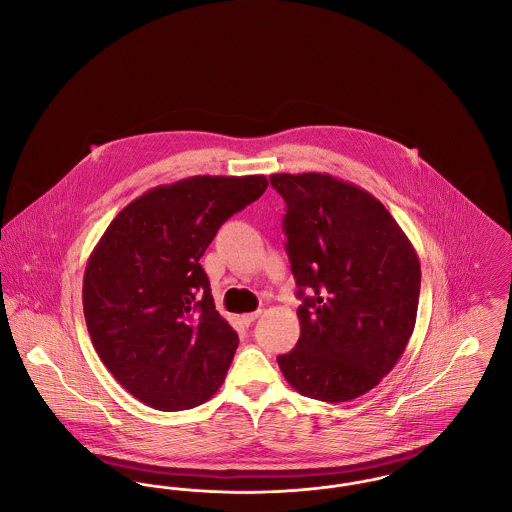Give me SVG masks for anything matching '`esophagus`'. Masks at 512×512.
Returning a JSON list of instances; mask_svg holds the SVG:
<instances>
[{
    "mask_svg": "<svg viewBox=\"0 0 512 512\" xmlns=\"http://www.w3.org/2000/svg\"><path fill=\"white\" fill-rule=\"evenodd\" d=\"M260 316H262V310H256V312H250V314H243V322L246 323V325H250V323L256 322Z\"/></svg>",
    "mask_w": 512,
    "mask_h": 512,
    "instance_id": "obj_1",
    "label": "esophagus"
}]
</instances>
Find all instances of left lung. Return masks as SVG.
Segmentation results:
<instances>
[{
  "mask_svg": "<svg viewBox=\"0 0 512 512\" xmlns=\"http://www.w3.org/2000/svg\"><path fill=\"white\" fill-rule=\"evenodd\" d=\"M269 181L287 204L283 231L302 298L300 337L277 356L279 368L304 397L352 401L403 356L418 312L420 260L368 190L327 173H273Z\"/></svg>",
  "mask_w": 512,
  "mask_h": 512,
  "instance_id": "obj_1",
  "label": "left lung"
}]
</instances>
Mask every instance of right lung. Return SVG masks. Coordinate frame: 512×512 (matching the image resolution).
I'll return each instance as SVG.
<instances>
[{"instance_id": "add662e5", "label": "right lung", "mask_w": 512, "mask_h": 512, "mask_svg": "<svg viewBox=\"0 0 512 512\" xmlns=\"http://www.w3.org/2000/svg\"><path fill=\"white\" fill-rule=\"evenodd\" d=\"M266 189L264 175H196L146 190L92 250L82 281L86 327L140 403L187 410L221 387L239 335L219 316L200 258L217 229Z\"/></svg>"}]
</instances>
